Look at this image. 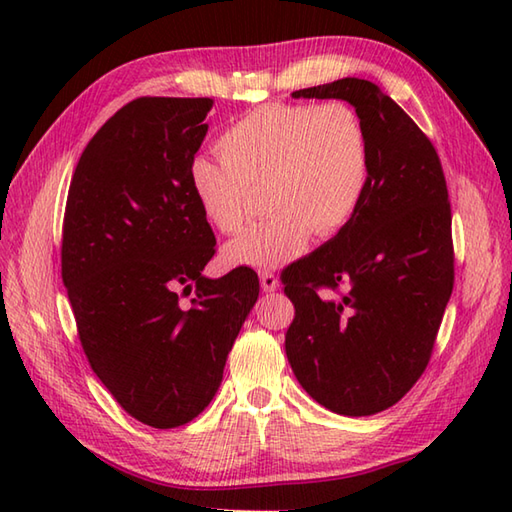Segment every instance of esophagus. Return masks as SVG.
<instances>
[{
  "instance_id": "esophagus-1",
  "label": "esophagus",
  "mask_w": 512,
  "mask_h": 512,
  "mask_svg": "<svg viewBox=\"0 0 512 512\" xmlns=\"http://www.w3.org/2000/svg\"><path fill=\"white\" fill-rule=\"evenodd\" d=\"M259 281H262L264 292H275L279 288V279L273 270H259Z\"/></svg>"
}]
</instances>
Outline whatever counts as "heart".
<instances>
[{
	"instance_id": "obj_1",
	"label": "heart",
	"mask_w": 512,
	"mask_h": 512,
	"mask_svg": "<svg viewBox=\"0 0 512 512\" xmlns=\"http://www.w3.org/2000/svg\"><path fill=\"white\" fill-rule=\"evenodd\" d=\"M222 158L195 156L187 184L202 217L233 235L266 191V220L228 242L233 266L273 268L303 253L310 235L330 237L354 220L369 184L363 118L343 101L257 105L215 143Z\"/></svg>"
}]
</instances>
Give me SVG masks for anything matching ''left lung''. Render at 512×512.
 Instances as JSON below:
<instances>
[{"label": "left lung", "instance_id": "obj_1", "mask_svg": "<svg viewBox=\"0 0 512 512\" xmlns=\"http://www.w3.org/2000/svg\"><path fill=\"white\" fill-rule=\"evenodd\" d=\"M292 96L354 105L372 167L354 220L281 273L295 306L286 354L319 405L372 416L427 369L453 292L447 180L427 134L372 81L347 76Z\"/></svg>", "mask_w": 512, "mask_h": 512}]
</instances>
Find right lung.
<instances>
[{"mask_svg":"<svg viewBox=\"0 0 512 512\" xmlns=\"http://www.w3.org/2000/svg\"><path fill=\"white\" fill-rule=\"evenodd\" d=\"M211 107L127 103L85 147L65 202L61 277L81 347L118 405L154 429L182 427L213 400L259 295L250 268L202 275L215 235L187 167Z\"/></svg>","mask_w":512,"mask_h":512,"instance_id":"right-lung-1","label":"right lung"}]
</instances>
